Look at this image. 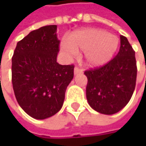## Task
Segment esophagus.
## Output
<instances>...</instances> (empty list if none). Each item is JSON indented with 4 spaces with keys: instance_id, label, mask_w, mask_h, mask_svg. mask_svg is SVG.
I'll use <instances>...</instances> for the list:
<instances>
[{
    "instance_id": "esophagus-1",
    "label": "esophagus",
    "mask_w": 146,
    "mask_h": 146,
    "mask_svg": "<svg viewBox=\"0 0 146 146\" xmlns=\"http://www.w3.org/2000/svg\"><path fill=\"white\" fill-rule=\"evenodd\" d=\"M83 73V69L78 68V67H75L74 68V74H78V73Z\"/></svg>"
}]
</instances>
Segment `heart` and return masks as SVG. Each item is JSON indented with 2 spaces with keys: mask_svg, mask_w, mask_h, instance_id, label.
<instances>
[{
  "mask_svg": "<svg viewBox=\"0 0 146 146\" xmlns=\"http://www.w3.org/2000/svg\"><path fill=\"white\" fill-rule=\"evenodd\" d=\"M118 46V39L106 31L96 29H84L73 32L68 42L61 45L68 56H74L77 52H84L85 63L91 68L106 64L113 57Z\"/></svg>",
  "mask_w": 146,
  "mask_h": 146,
  "instance_id": "heart-1",
  "label": "heart"
}]
</instances>
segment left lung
I'll return each instance as SVG.
<instances>
[{"label":"left lung","mask_w":146,"mask_h":146,"mask_svg":"<svg viewBox=\"0 0 146 146\" xmlns=\"http://www.w3.org/2000/svg\"><path fill=\"white\" fill-rule=\"evenodd\" d=\"M84 74L88 78L86 98L95 111L111 115L122 110L131 99L137 77L135 52L128 39L120 35L117 55L106 65Z\"/></svg>","instance_id":"8db88e82"}]
</instances>
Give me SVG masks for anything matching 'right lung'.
Masks as SVG:
<instances>
[{
  "label": "right lung",
  "instance_id": "right-lung-1",
  "mask_svg": "<svg viewBox=\"0 0 146 146\" xmlns=\"http://www.w3.org/2000/svg\"><path fill=\"white\" fill-rule=\"evenodd\" d=\"M56 25L31 31L18 41L12 58V81L21 108L35 119L57 113L73 78V65L56 62L60 40Z\"/></svg>",
  "mask_w": 146,
  "mask_h": 146
}]
</instances>
